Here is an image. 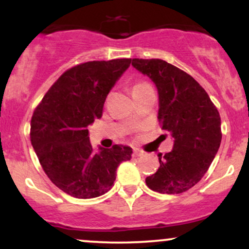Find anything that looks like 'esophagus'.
<instances>
[{"label": "esophagus", "instance_id": "34e87169", "mask_svg": "<svg viewBox=\"0 0 249 249\" xmlns=\"http://www.w3.org/2000/svg\"><path fill=\"white\" fill-rule=\"evenodd\" d=\"M142 156H144V152H142V150H139V148H134L133 157H142Z\"/></svg>", "mask_w": 249, "mask_h": 249}]
</instances>
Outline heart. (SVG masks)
Here are the masks:
<instances>
[{"mask_svg": "<svg viewBox=\"0 0 249 249\" xmlns=\"http://www.w3.org/2000/svg\"><path fill=\"white\" fill-rule=\"evenodd\" d=\"M150 87L147 83H137V84L133 85V90H138V89H142V88H146Z\"/></svg>", "mask_w": 249, "mask_h": 249, "instance_id": "b5f03b06", "label": "heart"}]
</instances>
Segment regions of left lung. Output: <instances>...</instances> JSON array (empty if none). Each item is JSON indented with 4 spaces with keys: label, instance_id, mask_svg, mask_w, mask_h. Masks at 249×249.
Listing matches in <instances>:
<instances>
[{
    "label": "left lung",
    "instance_id": "8db88e82",
    "mask_svg": "<svg viewBox=\"0 0 249 249\" xmlns=\"http://www.w3.org/2000/svg\"><path fill=\"white\" fill-rule=\"evenodd\" d=\"M132 65L156 85L158 121L173 148L159 154L158 171L145 179L152 191L186 192L207 172L221 142V119L210 96L192 76L162 59L133 58Z\"/></svg>",
    "mask_w": 249,
    "mask_h": 249
}]
</instances>
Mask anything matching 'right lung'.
<instances>
[{
    "mask_svg": "<svg viewBox=\"0 0 249 249\" xmlns=\"http://www.w3.org/2000/svg\"><path fill=\"white\" fill-rule=\"evenodd\" d=\"M130 58L93 61L65 71L31 118V145L49 179L78 199L101 196L112 187L117 167L132 148L113 145L93 151L88 126L103 115L105 99L130 67Z\"/></svg>",
    "mask_w": 249,
    "mask_h": 249,
    "instance_id": "add662e5",
    "label": "right lung"
}]
</instances>
